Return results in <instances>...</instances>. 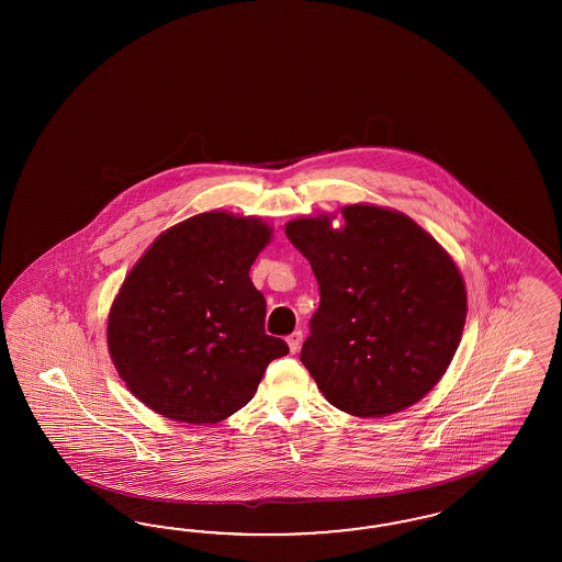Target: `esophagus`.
I'll return each mask as SVG.
<instances>
[{"label": "esophagus", "mask_w": 562, "mask_h": 562, "mask_svg": "<svg viewBox=\"0 0 562 562\" xmlns=\"http://www.w3.org/2000/svg\"><path fill=\"white\" fill-rule=\"evenodd\" d=\"M289 348L292 355H296L299 350H301V344H303V331L301 329H296V331H292L289 336Z\"/></svg>", "instance_id": "esophagus-1"}]
</instances>
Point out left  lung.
<instances>
[{
  "mask_svg": "<svg viewBox=\"0 0 562 562\" xmlns=\"http://www.w3.org/2000/svg\"><path fill=\"white\" fill-rule=\"evenodd\" d=\"M341 214L340 231L327 216L286 224L319 284L301 360L331 406L387 416L423 400L447 371L465 324V286L408 216L362 204Z\"/></svg>",
  "mask_w": 562,
  "mask_h": 562,
  "instance_id": "8db88e82",
  "label": "left lung"
}]
</instances>
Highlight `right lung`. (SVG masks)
Masks as SVG:
<instances>
[{
	"label": "right lung",
	"mask_w": 562,
	"mask_h": 562,
	"mask_svg": "<svg viewBox=\"0 0 562 562\" xmlns=\"http://www.w3.org/2000/svg\"><path fill=\"white\" fill-rule=\"evenodd\" d=\"M272 228L205 212L156 238L125 278L106 327L117 373L148 408L214 425L256 395L289 344L268 336L249 270Z\"/></svg>",
	"instance_id": "obj_1"
}]
</instances>
